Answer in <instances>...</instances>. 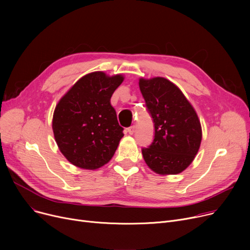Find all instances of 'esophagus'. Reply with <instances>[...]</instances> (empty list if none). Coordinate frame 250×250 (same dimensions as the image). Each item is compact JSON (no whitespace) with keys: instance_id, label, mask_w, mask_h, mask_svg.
<instances>
[{"instance_id":"1","label":"esophagus","mask_w":250,"mask_h":250,"mask_svg":"<svg viewBox=\"0 0 250 250\" xmlns=\"http://www.w3.org/2000/svg\"><path fill=\"white\" fill-rule=\"evenodd\" d=\"M135 130H136V126L135 125H132V126H129L127 128V132H128L129 135H133L135 133Z\"/></svg>"}]
</instances>
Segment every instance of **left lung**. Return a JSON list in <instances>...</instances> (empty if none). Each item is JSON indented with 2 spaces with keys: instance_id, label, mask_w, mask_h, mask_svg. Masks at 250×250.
Wrapping results in <instances>:
<instances>
[{
  "instance_id": "left-lung-1",
  "label": "left lung",
  "mask_w": 250,
  "mask_h": 250,
  "mask_svg": "<svg viewBox=\"0 0 250 250\" xmlns=\"http://www.w3.org/2000/svg\"><path fill=\"white\" fill-rule=\"evenodd\" d=\"M139 86L154 124L153 142L142 148L144 160L158 174L180 173L201 145L199 117L179 88L167 79H141Z\"/></svg>"
}]
</instances>
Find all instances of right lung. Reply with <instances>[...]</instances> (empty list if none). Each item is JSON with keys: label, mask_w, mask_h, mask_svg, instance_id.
<instances>
[{"label": "right lung", "mask_w": 250, "mask_h": 250, "mask_svg": "<svg viewBox=\"0 0 250 250\" xmlns=\"http://www.w3.org/2000/svg\"><path fill=\"white\" fill-rule=\"evenodd\" d=\"M124 77L94 72L81 78L58 103L52 129L58 146L72 164L97 169L106 164L124 137L110 104Z\"/></svg>", "instance_id": "obj_1"}]
</instances>
